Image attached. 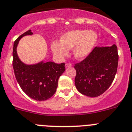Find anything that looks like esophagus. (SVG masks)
Instances as JSON below:
<instances>
[{
  "instance_id": "obj_1",
  "label": "esophagus",
  "mask_w": 132,
  "mask_h": 132,
  "mask_svg": "<svg viewBox=\"0 0 132 132\" xmlns=\"http://www.w3.org/2000/svg\"><path fill=\"white\" fill-rule=\"evenodd\" d=\"M65 66H66V68H68V67H71V66H72V64H71L70 63L67 62V63H66V65H65Z\"/></svg>"
}]
</instances>
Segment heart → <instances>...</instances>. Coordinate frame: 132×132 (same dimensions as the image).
<instances>
[{"label":"heart","instance_id":"obj_1","mask_svg":"<svg viewBox=\"0 0 132 132\" xmlns=\"http://www.w3.org/2000/svg\"><path fill=\"white\" fill-rule=\"evenodd\" d=\"M98 40V35L95 32L86 30H77L69 31L61 37V42L54 41L52 50L59 57L66 56L68 50L73 49V54L78 60L87 57L92 51Z\"/></svg>","mask_w":132,"mask_h":132}]
</instances>
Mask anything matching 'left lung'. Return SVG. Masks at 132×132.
<instances>
[{
    "label": "left lung",
    "mask_w": 132,
    "mask_h": 132,
    "mask_svg": "<svg viewBox=\"0 0 132 132\" xmlns=\"http://www.w3.org/2000/svg\"><path fill=\"white\" fill-rule=\"evenodd\" d=\"M118 64L117 46H96L88 56L75 64V85L79 92L98 97L108 89L114 81Z\"/></svg>",
    "instance_id": "1"
}]
</instances>
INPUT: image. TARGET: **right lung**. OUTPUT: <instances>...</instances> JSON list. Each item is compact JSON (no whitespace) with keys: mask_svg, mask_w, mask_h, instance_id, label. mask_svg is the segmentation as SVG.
Instances as JSON below:
<instances>
[{"mask_svg":"<svg viewBox=\"0 0 132 132\" xmlns=\"http://www.w3.org/2000/svg\"><path fill=\"white\" fill-rule=\"evenodd\" d=\"M32 34L29 30L14 41L12 66L16 79L24 92L35 100L44 101L51 98L56 91L58 79L65 71V64L41 62L26 65L22 62L17 55V45L22 37Z\"/></svg>","mask_w":132,"mask_h":132,"instance_id":"right-lung-1","label":"right lung"}]
</instances>
